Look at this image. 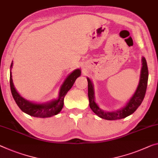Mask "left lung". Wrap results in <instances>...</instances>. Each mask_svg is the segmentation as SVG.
<instances>
[{"mask_svg":"<svg viewBox=\"0 0 158 158\" xmlns=\"http://www.w3.org/2000/svg\"><path fill=\"white\" fill-rule=\"evenodd\" d=\"M142 69L140 73V77L139 84L135 90V93L133 94L132 98L128 102L125 106L122 109L116 111H105L101 110L99 107L98 104L94 101V88L93 85L92 83L90 80L87 77V82H88V98L89 102V107L93 111L94 114L106 120H116L121 119V118H126L134 112L137 110L138 106L142 103L143 100L145 98V94L146 93L148 80V69L146 60L144 57L142 58Z\"/></svg>","mask_w":158,"mask_h":158,"instance_id":"obj_1","label":"left lung"}]
</instances>
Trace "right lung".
Here are the masks:
<instances>
[{"mask_svg": "<svg viewBox=\"0 0 158 158\" xmlns=\"http://www.w3.org/2000/svg\"><path fill=\"white\" fill-rule=\"evenodd\" d=\"M12 66H13V62L11 64L10 68H12ZM81 70L76 69L74 71H73L65 78L64 83L60 87L59 98L57 99L44 104H36L26 100L17 92L14 87L10 71V85L12 95H13L16 104H18V106L23 112L31 116H35V117H50V116L58 114L61 111L63 106H64V100L65 94H67L69 89L73 85L75 81H76L77 77L81 76Z\"/></svg>", "mask_w": 158, "mask_h": 158, "instance_id": "obj_1", "label": "right lung"}]
</instances>
